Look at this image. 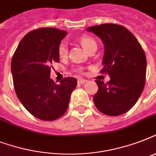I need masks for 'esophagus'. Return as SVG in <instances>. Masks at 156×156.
<instances>
[{
  "label": "esophagus",
  "mask_w": 156,
  "mask_h": 156,
  "mask_svg": "<svg viewBox=\"0 0 156 156\" xmlns=\"http://www.w3.org/2000/svg\"><path fill=\"white\" fill-rule=\"evenodd\" d=\"M85 83H87V80H86V79H83V78H79V79H78V84H84Z\"/></svg>",
  "instance_id": "1"
}]
</instances>
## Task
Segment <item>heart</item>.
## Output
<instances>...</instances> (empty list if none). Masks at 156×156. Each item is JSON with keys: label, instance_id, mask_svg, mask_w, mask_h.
<instances>
[{"label": "heart", "instance_id": "obj_1", "mask_svg": "<svg viewBox=\"0 0 156 156\" xmlns=\"http://www.w3.org/2000/svg\"><path fill=\"white\" fill-rule=\"evenodd\" d=\"M80 42L82 44V45L83 46V48H85L87 51H89V50L93 47H95L97 46L96 43L92 38L89 37V36H83V37L81 38ZM58 54L59 56L63 58V57H66L68 55V44L66 42V41H63L61 42L59 45L58 48ZM75 71L78 72V73H82V69L81 68H76Z\"/></svg>", "mask_w": 156, "mask_h": 156}]
</instances>
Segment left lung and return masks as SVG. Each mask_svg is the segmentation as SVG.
I'll return each instance as SVG.
<instances>
[{
	"instance_id": "obj_1",
	"label": "left lung",
	"mask_w": 156,
	"mask_h": 156,
	"mask_svg": "<svg viewBox=\"0 0 156 156\" xmlns=\"http://www.w3.org/2000/svg\"><path fill=\"white\" fill-rule=\"evenodd\" d=\"M104 45L101 73L110 81L96 80L99 90L93 100L99 111L108 116L126 113L138 101L146 82L147 60L135 36L123 26L106 23L87 28Z\"/></svg>"
}]
</instances>
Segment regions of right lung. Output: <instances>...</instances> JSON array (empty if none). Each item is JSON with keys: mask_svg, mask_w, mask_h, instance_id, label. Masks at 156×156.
I'll return each mask as SVG.
<instances>
[{"mask_svg": "<svg viewBox=\"0 0 156 156\" xmlns=\"http://www.w3.org/2000/svg\"><path fill=\"white\" fill-rule=\"evenodd\" d=\"M66 30L43 27L30 31L19 43L11 61V72L18 100L33 116L54 121L68 108L77 80L67 77L56 84L50 78L51 65L58 62V48Z\"/></svg>", "mask_w": 156, "mask_h": 156, "instance_id": "obj_1", "label": "right lung"}]
</instances>
